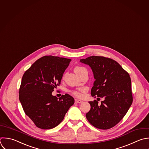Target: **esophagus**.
<instances>
[{"instance_id":"esophagus-1","label":"esophagus","mask_w":149,"mask_h":149,"mask_svg":"<svg viewBox=\"0 0 149 149\" xmlns=\"http://www.w3.org/2000/svg\"><path fill=\"white\" fill-rule=\"evenodd\" d=\"M75 103H82L83 102L82 101V100H78V99H75Z\"/></svg>"}]
</instances>
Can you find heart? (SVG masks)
<instances>
[{
    "mask_svg": "<svg viewBox=\"0 0 149 149\" xmlns=\"http://www.w3.org/2000/svg\"><path fill=\"white\" fill-rule=\"evenodd\" d=\"M83 69H84V68H83V67H76L75 68V69H74V71H75V73H77V72H78L81 71V70H83ZM73 93H74L75 96H79V93H77V92H74Z\"/></svg>",
    "mask_w": 149,
    "mask_h": 149,
    "instance_id": "1",
    "label": "heart"
}]
</instances>
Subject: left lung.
<instances>
[{
    "label": "left lung",
    "mask_w": 149,
    "mask_h": 149,
    "mask_svg": "<svg viewBox=\"0 0 149 149\" xmlns=\"http://www.w3.org/2000/svg\"><path fill=\"white\" fill-rule=\"evenodd\" d=\"M89 65L95 79L91 95L104 98L89 102L91 110L86 114L88 121L95 127L108 130L117 125L125 116L133 98L129 74L115 60L102 56H91L80 60Z\"/></svg>",
    "instance_id": "obj_1"
}]
</instances>
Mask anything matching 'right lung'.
Segmentation results:
<instances>
[{
    "mask_svg": "<svg viewBox=\"0 0 149 149\" xmlns=\"http://www.w3.org/2000/svg\"><path fill=\"white\" fill-rule=\"evenodd\" d=\"M71 61L57 56H43L22 76L19 99L25 114L39 128L49 130L57 126L74 104V99L68 94L59 99L52 95Z\"/></svg>",
    "mask_w": 149,
    "mask_h": 149,
    "instance_id": "obj_1",
    "label": "right lung"
}]
</instances>
